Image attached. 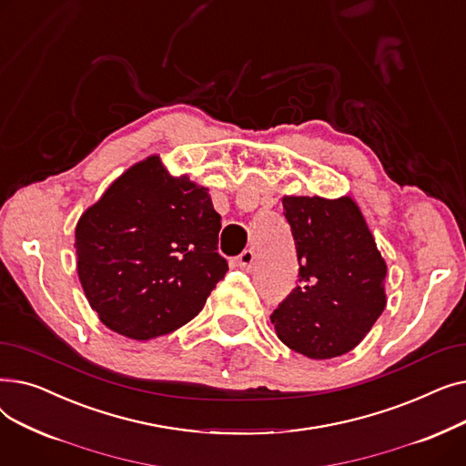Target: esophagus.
<instances>
[{"instance_id": "34e87169", "label": "esophagus", "mask_w": 466, "mask_h": 466, "mask_svg": "<svg viewBox=\"0 0 466 466\" xmlns=\"http://www.w3.org/2000/svg\"><path fill=\"white\" fill-rule=\"evenodd\" d=\"M253 264H255V253L251 249H246L238 257V266L241 270H251Z\"/></svg>"}]
</instances>
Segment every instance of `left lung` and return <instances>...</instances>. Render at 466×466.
I'll return each mask as SVG.
<instances>
[{"instance_id": "1", "label": "left lung", "mask_w": 466, "mask_h": 466, "mask_svg": "<svg viewBox=\"0 0 466 466\" xmlns=\"http://www.w3.org/2000/svg\"><path fill=\"white\" fill-rule=\"evenodd\" d=\"M299 281L272 313L283 344L325 360L355 350L387 304V264L351 196H283Z\"/></svg>"}]
</instances>
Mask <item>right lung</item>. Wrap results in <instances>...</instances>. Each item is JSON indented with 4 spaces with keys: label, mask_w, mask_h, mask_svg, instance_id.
Returning <instances> with one entry per match:
<instances>
[{
    "label": "right lung",
    "mask_w": 466,
    "mask_h": 466,
    "mask_svg": "<svg viewBox=\"0 0 466 466\" xmlns=\"http://www.w3.org/2000/svg\"><path fill=\"white\" fill-rule=\"evenodd\" d=\"M209 188L171 176L160 155L130 166L83 211L77 274L90 308L116 334L153 339L198 315L228 264Z\"/></svg>",
    "instance_id": "1"
}]
</instances>
